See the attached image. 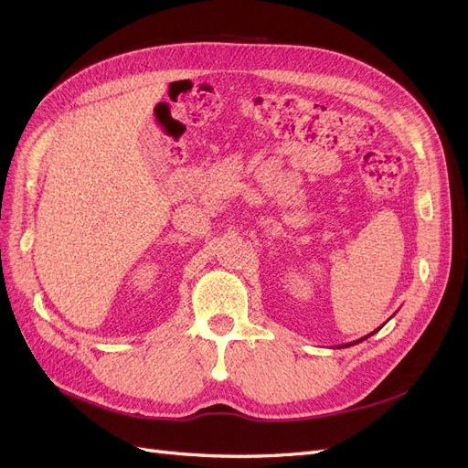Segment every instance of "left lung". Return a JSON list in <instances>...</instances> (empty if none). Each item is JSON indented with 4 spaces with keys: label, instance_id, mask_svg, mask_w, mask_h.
Here are the masks:
<instances>
[{
    "label": "left lung",
    "instance_id": "8db88e82",
    "mask_svg": "<svg viewBox=\"0 0 468 468\" xmlns=\"http://www.w3.org/2000/svg\"><path fill=\"white\" fill-rule=\"evenodd\" d=\"M377 332V330H375ZM375 332H371L369 335H373ZM369 335H365V337H361V339H357V342H351V344H346V346H342V347H349V346H356V344H359V342H363V339H367V337H369Z\"/></svg>",
    "mask_w": 468,
    "mask_h": 468
}]
</instances>
